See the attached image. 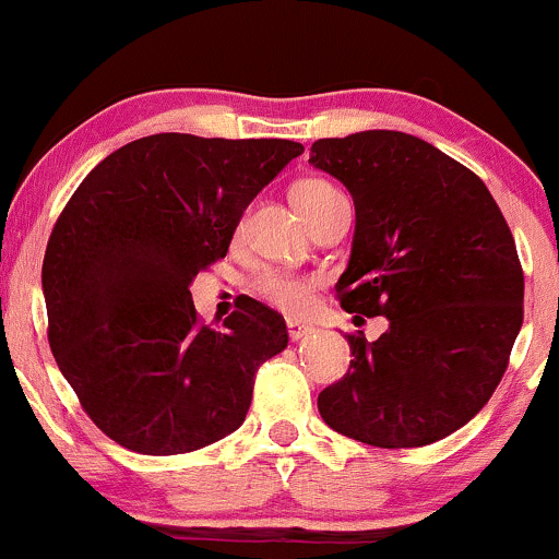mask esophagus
<instances>
[{
    "label": "esophagus",
    "instance_id": "1",
    "mask_svg": "<svg viewBox=\"0 0 559 559\" xmlns=\"http://www.w3.org/2000/svg\"><path fill=\"white\" fill-rule=\"evenodd\" d=\"M286 331H288V338H292V342H301V338H307L310 336L312 331V325H307V323H301V320H286Z\"/></svg>",
    "mask_w": 559,
    "mask_h": 559
}]
</instances>
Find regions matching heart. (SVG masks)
<instances>
[{
  "label": "heart",
  "instance_id": "obj_1",
  "mask_svg": "<svg viewBox=\"0 0 559 559\" xmlns=\"http://www.w3.org/2000/svg\"><path fill=\"white\" fill-rule=\"evenodd\" d=\"M292 202L294 207L299 210V215L310 223L312 217L325 213V210L333 207L336 202H344V194L329 181H320V178H305V181L292 186ZM254 286H258L262 297L273 301L275 307H281V310L286 312L307 310L312 301L310 281L299 278V275L265 271L258 275Z\"/></svg>",
  "mask_w": 559,
  "mask_h": 559
}]
</instances>
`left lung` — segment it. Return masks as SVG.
<instances>
[{
	"instance_id": "left-lung-1",
	"label": "left lung",
	"mask_w": 559,
	"mask_h": 559,
	"mask_svg": "<svg viewBox=\"0 0 559 559\" xmlns=\"http://www.w3.org/2000/svg\"><path fill=\"white\" fill-rule=\"evenodd\" d=\"M310 163L355 202L346 312L383 316L346 336L349 373L320 391L333 431L370 447H426L476 418L523 325V271L502 210L476 173L402 131L320 139Z\"/></svg>"
}]
</instances>
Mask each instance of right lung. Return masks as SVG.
<instances>
[{"label":"right lung","instance_id":"right-lung-1","mask_svg":"<svg viewBox=\"0 0 559 559\" xmlns=\"http://www.w3.org/2000/svg\"><path fill=\"white\" fill-rule=\"evenodd\" d=\"M301 152L288 139L155 133L102 159L70 197L41 267L49 346L120 447L194 452L247 418L254 373L288 344L284 318L247 297L210 329L189 286Z\"/></svg>","mask_w":559,"mask_h":559}]
</instances>
